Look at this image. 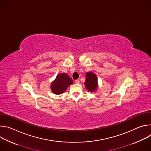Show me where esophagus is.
I'll list each match as a JSON object with an SVG mask.
<instances>
[{"label": "esophagus", "mask_w": 151, "mask_h": 151, "mask_svg": "<svg viewBox=\"0 0 151 151\" xmlns=\"http://www.w3.org/2000/svg\"><path fill=\"white\" fill-rule=\"evenodd\" d=\"M75 83H77V84H78V83H80V81H79V80H78V79H77V80H75Z\"/></svg>", "instance_id": "esophagus-1"}]
</instances>
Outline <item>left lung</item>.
I'll return each mask as SVG.
<instances>
[{
    "label": "left lung",
    "mask_w": 151,
    "mask_h": 151,
    "mask_svg": "<svg viewBox=\"0 0 151 151\" xmlns=\"http://www.w3.org/2000/svg\"><path fill=\"white\" fill-rule=\"evenodd\" d=\"M84 84L86 88L90 92L96 91L98 87L97 78L96 74L91 72L86 73V79Z\"/></svg>",
    "instance_id": "1"
}]
</instances>
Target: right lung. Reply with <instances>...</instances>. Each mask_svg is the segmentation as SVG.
<instances>
[{"mask_svg": "<svg viewBox=\"0 0 151 151\" xmlns=\"http://www.w3.org/2000/svg\"><path fill=\"white\" fill-rule=\"evenodd\" d=\"M73 83V80L66 73L58 75L51 83V89L54 94H60L65 91L69 86Z\"/></svg>", "mask_w": 151, "mask_h": 151, "instance_id": "add662e5", "label": "right lung"}]
</instances>
